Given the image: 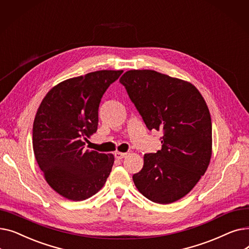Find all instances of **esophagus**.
<instances>
[{
  "instance_id": "esophagus-1",
  "label": "esophagus",
  "mask_w": 249,
  "mask_h": 249,
  "mask_svg": "<svg viewBox=\"0 0 249 249\" xmlns=\"http://www.w3.org/2000/svg\"><path fill=\"white\" fill-rule=\"evenodd\" d=\"M114 155H115L116 159L121 160V159H124V158H125V156L127 155V153H125V152H120V151H116V152L114 153Z\"/></svg>"
}]
</instances>
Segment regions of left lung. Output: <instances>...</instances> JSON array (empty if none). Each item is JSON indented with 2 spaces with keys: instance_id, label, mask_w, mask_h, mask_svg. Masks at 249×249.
<instances>
[{
  "instance_id": "left-lung-1",
  "label": "left lung",
  "mask_w": 249,
  "mask_h": 249,
  "mask_svg": "<svg viewBox=\"0 0 249 249\" xmlns=\"http://www.w3.org/2000/svg\"><path fill=\"white\" fill-rule=\"evenodd\" d=\"M149 130H162V146L144 154L133 175L138 191L159 204L189 194L206 173L212 155V122L194 85L150 70L126 71L120 78Z\"/></svg>"
}]
</instances>
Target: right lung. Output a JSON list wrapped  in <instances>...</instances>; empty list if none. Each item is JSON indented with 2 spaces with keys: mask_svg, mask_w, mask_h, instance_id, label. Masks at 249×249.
<instances>
[{
  "mask_svg": "<svg viewBox=\"0 0 249 249\" xmlns=\"http://www.w3.org/2000/svg\"><path fill=\"white\" fill-rule=\"evenodd\" d=\"M123 71H98L52 88L33 123V150L47 184L62 197L83 201L97 194L114 163L112 153L85 149L97 132L101 99Z\"/></svg>",
  "mask_w": 249,
  "mask_h": 249,
  "instance_id": "1",
  "label": "right lung"
}]
</instances>
